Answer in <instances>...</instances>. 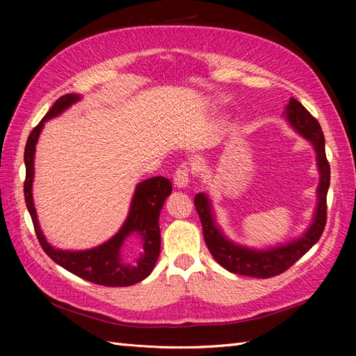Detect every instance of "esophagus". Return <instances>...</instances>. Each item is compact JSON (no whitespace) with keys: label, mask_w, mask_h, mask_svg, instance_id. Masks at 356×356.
<instances>
[{"label":"esophagus","mask_w":356,"mask_h":356,"mask_svg":"<svg viewBox=\"0 0 356 356\" xmlns=\"http://www.w3.org/2000/svg\"><path fill=\"white\" fill-rule=\"evenodd\" d=\"M188 182H190V168H188V165L184 163L177 169L175 175H174V184L178 188H187Z\"/></svg>","instance_id":"obj_1"}]
</instances>
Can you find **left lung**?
<instances>
[{"label":"left lung","mask_w":356,"mask_h":356,"mask_svg":"<svg viewBox=\"0 0 356 356\" xmlns=\"http://www.w3.org/2000/svg\"><path fill=\"white\" fill-rule=\"evenodd\" d=\"M285 120L294 131L314 147L319 184L316 188V207L309 227L298 238L268 248H251L236 243L221 230L211 199L204 193H197L195 207L202 221L203 238L212 257L225 270L236 275L252 277H272L284 273L286 268L300 260L314 246L327 222V193L330 187V165L325 156V139L316 118L312 115L297 99L289 98L284 111Z\"/></svg>","instance_id":"8db88e82"}]
</instances>
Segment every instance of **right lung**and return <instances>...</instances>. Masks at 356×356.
I'll use <instances>...</instances> for the list:
<instances>
[{
	"label": "right lung",
	"mask_w": 356,
	"mask_h": 356,
	"mask_svg": "<svg viewBox=\"0 0 356 356\" xmlns=\"http://www.w3.org/2000/svg\"><path fill=\"white\" fill-rule=\"evenodd\" d=\"M80 99L81 96L77 93L60 96L55 105L49 110V113L42 117V120L32 129V132L28 136L24 156L26 168L24 187L26 208L29 211L32 222H34L40 245L56 264L71 272L72 275L93 284L105 286H131L149 276L157 263L160 254L159 217L166 197L170 196L172 193V184L168 178L153 177L139 182L135 187L127 217L120 230L106 242L95 248H89V250L68 251L55 248L47 242L38 222L34 197H32V182H34L35 174L34 160L40 134L46 122H49L53 117L60 115ZM129 235H138L143 243L142 254L132 264L124 262L121 257L122 243Z\"/></svg>",
	"instance_id": "obj_1"
}]
</instances>
